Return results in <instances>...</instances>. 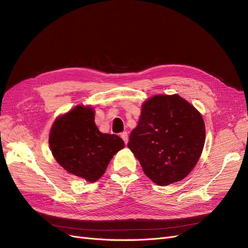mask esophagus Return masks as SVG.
Listing matches in <instances>:
<instances>
[{"instance_id":"34e87169","label":"esophagus","mask_w":248,"mask_h":248,"mask_svg":"<svg viewBox=\"0 0 248 248\" xmlns=\"http://www.w3.org/2000/svg\"><path fill=\"white\" fill-rule=\"evenodd\" d=\"M121 138L124 140L125 145H127V142H128V134H127V132H122L121 133Z\"/></svg>"}]
</instances>
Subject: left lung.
Segmentation results:
<instances>
[{
	"mask_svg": "<svg viewBox=\"0 0 248 248\" xmlns=\"http://www.w3.org/2000/svg\"><path fill=\"white\" fill-rule=\"evenodd\" d=\"M205 142L200 112L179 95H156L141 107L128 148L158 185L181 181L196 166Z\"/></svg>",
	"mask_w": 248,
	"mask_h": 248,
	"instance_id": "1",
	"label": "left lung"
}]
</instances>
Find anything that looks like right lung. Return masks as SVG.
Returning a JSON list of instances; mask_svg holds the SVG:
<instances>
[{
  "mask_svg": "<svg viewBox=\"0 0 248 248\" xmlns=\"http://www.w3.org/2000/svg\"><path fill=\"white\" fill-rule=\"evenodd\" d=\"M94 114L91 108L78 106L56 120L48 140L60 166L89 182L97 181L112 156L124 148L121 138L99 131Z\"/></svg>",
  "mask_w": 248,
  "mask_h": 248,
  "instance_id": "right-lung-1",
  "label": "right lung"
}]
</instances>
